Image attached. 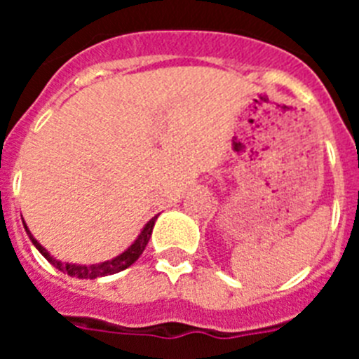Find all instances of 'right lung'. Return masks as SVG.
Listing matches in <instances>:
<instances>
[{"label":"right lung","instance_id":"add662e5","mask_svg":"<svg viewBox=\"0 0 359 359\" xmlns=\"http://www.w3.org/2000/svg\"><path fill=\"white\" fill-rule=\"evenodd\" d=\"M156 219L158 217H152L151 221L145 224L144 230H142V233L138 236V239H136L135 243H133L131 246L126 250V252L120 253V255L115 257V259H111V261L100 262V264H91V266L68 264V262H66V264H62L61 261L53 259V257L50 255V253L46 252V250H44L36 239H34V236L30 233V230L27 228V224L25 223L23 224H25V230H27L28 237H30V241L34 243V246H36V248L41 252V255H43L44 259L50 262V264L55 266L59 271H65V273H68L69 277H77V278H98V277H107V275L118 273V271H123L126 268H129L133 262H136V259H138V257L144 253L145 246H147L149 237H151L152 226H154V221H156Z\"/></svg>","mask_w":359,"mask_h":359}]
</instances>
